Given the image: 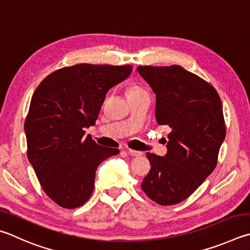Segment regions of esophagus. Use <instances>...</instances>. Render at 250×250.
<instances>
[{
    "mask_svg": "<svg viewBox=\"0 0 250 250\" xmlns=\"http://www.w3.org/2000/svg\"><path fill=\"white\" fill-rule=\"evenodd\" d=\"M128 153L130 154V155H133V156H142L143 155V152L134 151V149H128Z\"/></svg>",
    "mask_w": 250,
    "mask_h": 250,
    "instance_id": "1",
    "label": "esophagus"
}]
</instances>
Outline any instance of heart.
Wrapping results in <instances>:
<instances>
[{
  "label": "heart",
  "instance_id": "1",
  "mask_svg": "<svg viewBox=\"0 0 250 250\" xmlns=\"http://www.w3.org/2000/svg\"><path fill=\"white\" fill-rule=\"evenodd\" d=\"M139 92H143L142 88L138 87V86H132L128 89V94H134V93H139Z\"/></svg>",
  "mask_w": 250,
  "mask_h": 250
}]
</instances>
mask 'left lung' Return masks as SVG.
Returning a JSON list of instances; mask_svg holds the SVG:
<instances>
[{
	"label": "left lung",
	"mask_w": 250,
	"mask_h": 250,
	"mask_svg": "<svg viewBox=\"0 0 250 250\" xmlns=\"http://www.w3.org/2000/svg\"><path fill=\"white\" fill-rule=\"evenodd\" d=\"M156 94L155 117L171 129L165 156L146 153L143 191L162 206L187 199L214 170L225 139L221 98L212 85L180 65L138 66Z\"/></svg>",
	"instance_id": "8db88e82"
}]
</instances>
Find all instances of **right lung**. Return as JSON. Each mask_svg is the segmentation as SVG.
<instances>
[{"instance_id":"right-lung-1","label":"right lung","mask_w":250,"mask_h":250,"mask_svg":"<svg viewBox=\"0 0 250 250\" xmlns=\"http://www.w3.org/2000/svg\"><path fill=\"white\" fill-rule=\"evenodd\" d=\"M131 72V65L82 63L53 72L35 90L25 121L27 156L44 192L60 207L83 206L98 165L119 153L85 137V129L96 122L108 90Z\"/></svg>"}]
</instances>
